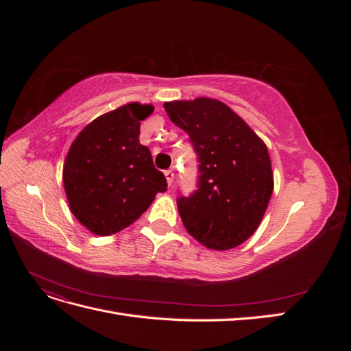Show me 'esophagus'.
<instances>
[{
	"instance_id": "esophagus-1",
	"label": "esophagus",
	"mask_w": 351,
	"mask_h": 351,
	"mask_svg": "<svg viewBox=\"0 0 351 351\" xmlns=\"http://www.w3.org/2000/svg\"><path fill=\"white\" fill-rule=\"evenodd\" d=\"M164 174H165V177H167L168 186H171L173 182H174V171H173V169H167V171H165Z\"/></svg>"
}]
</instances>
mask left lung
Here are the masks:
<instances>
[{
	"label": "left lung",
	"mask_w": 351,
	"mask_h": 351,
	"mask_svg": "<svg viewBox=\"0 0 351 351\" xmlns=\"http://www.w3.org/2000/svg\"><path fill=\"white\" fill-rule=\"evenodd\" d=\"M197 156V186L177 206L189 234L208 249L228 250L261 224L274 189L267 145L243 119L217 99L165 102Z\"/></svg>",
	"instance_id": "1"
}]
</instances>
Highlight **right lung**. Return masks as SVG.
<instances>
[{"label":"right lung","instance_id":"right-lung-1","mask_svg":"<svg viewBox=\"0 0 351 351\" xmlns=\"http://www.w3.org/2000/svg\"><path fill=\"white\" fill-rule=\"evenodd\" d=\"M152 105L127 104L98 117L67 154L62 180L73 215L93 234L111 236L139 218L167 190L151 151L139 143Z\"/></svg>","mask_w":351,"mask_h":351}]
</instances>
